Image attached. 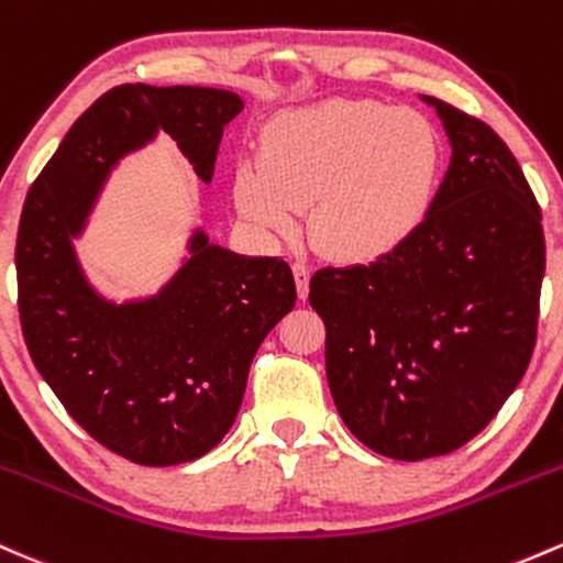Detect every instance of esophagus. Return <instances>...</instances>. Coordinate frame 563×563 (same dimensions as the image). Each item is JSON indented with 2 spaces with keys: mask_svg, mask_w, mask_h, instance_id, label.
Segmentation results:
<instances>
[{
  "mask_svg": "<svg viewBox=\"0 0 563 563\" xmlns=\"http://www.w3.org/2000/svg\"><path fill=\"white\" fill-rule=\"evenodd\" d=\"M294 269V277H296V291H299V299L305 301L307 294H310V267L301 262H294L291 264Z\"/></svg>",
  "mask_w": 563,
  "mask_h": 563,
  "instance_id": "obj_1",
  "label": "esophagus"
}]
</instances>
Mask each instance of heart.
Segmentation results:
<instances>
[{
    "instance_id": "heart-1",
    "label": "heart",
    "mask_w": 563,
    "mask_h": 563,
    "mask_svg": "<svg viewBox=\"0 0 563 563\" xmlns=\"http://www.w3.org/2000/svg\"><path fill=\"white\" fill-rule=\"evenodd\" d=\"M443 173L430 117L366 98L286 109L264 125L258 159L234 168V200L256 227L291 232L310 206L312 243L339 262H376L428 221Z\"/></svg>"
}]
</instances>
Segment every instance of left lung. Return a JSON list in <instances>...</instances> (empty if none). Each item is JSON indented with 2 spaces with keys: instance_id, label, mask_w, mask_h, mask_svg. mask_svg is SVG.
Instances as JSON below:
<instances>
[{
  "instance_id": "8db88e82",
  "label": "left lung",
  "mask_w": 563,
  "mask_h": 563,
  "mask_svg": "<svg viewBox=\"0 0 563 563\" xmlns=\"http://www.w3.org/2000/svg\"><path fill=\"white\" fill-rule=\"evenodd\" d=\"M422 101L452 144L428 221L390 256L310 280L339 417L404 462L465 446L503 409L532 357L545 275L540 206L505 141Z\"/></svg>"
}]
</instances>
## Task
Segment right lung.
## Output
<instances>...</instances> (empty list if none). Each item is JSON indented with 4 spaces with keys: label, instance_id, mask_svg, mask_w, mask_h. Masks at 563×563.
<instances>
[{
    "label": "right lung",
    "instance_id": "right-lung-1",
    "mask_svg": "<svg viewBox=\"0 0 563 563\" xmlns=\"http://www.w3.org/2000/svg\"><path fill=\"white\" fill-rule=\"evenodd\" d=\"M230 90L120 85L103 92L31 184L18 224V310L31 361L74 422L135 465L191 462L219 446L243 404L253 355L296 283L283 258L240 256L195 230L189 258L150 299H103L74 253L125 154L168 133L206 184Z\"/></svg>",
    "mask_w": 563,
    "mask_h": 563
}]
</instances>
